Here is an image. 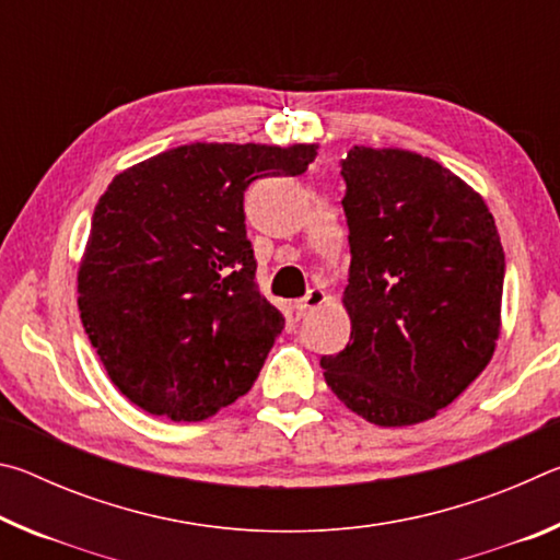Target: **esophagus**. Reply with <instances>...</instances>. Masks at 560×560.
<instances>
[{"label":"esophagus","instance_id":"esophagus-1","mask_svg":"<svg viewBox=\"0 0 560 560\" xmlns=\"http://www.w3.org/2000/svg\"><path fill=\"white\" fill-rule=\"evenodd\" d=\"M324 301H326V293H324V291H320V289H311V291L306 293V296L296 301V316H299V318L308 316L311 311L318 308Z\"/></svg>","mask_w":560,"mask_h":560}]
</instances>
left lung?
Segmentation results:
<instances>
[{
	"label": "left lung",
	"instance_id": "1",
	"mask_svg": "<svg viewBox=\"0 0 560 560\" xmlns=\"http://www.w3.org/2000/svg\"><path fill=\"white\" fill-rule=\"evenodd\" d=\"M346 183L350 343L320 358L330 390L381 428L430 420L485 371L504 249L485 200L407 150L353 148Z\"/></svg>",
	"mask_w": 560,
	"mask_h": 560
}]
</instances>
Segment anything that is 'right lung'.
Masks as SVG:
<instances>
[{
    "instance_id": "obj_1",
    "label": "right lung",
    "mask_w": 560,
    "mask_h": 560,
    "mask_svg": "<svg viewBox=\"0 0 560 560\" xmlns=\"http://www.w3.org/2000/svg\"><path fill=\"white\" fill-rule=\"evenodd\" d=\"M316 145L192 143L113 177L79 269L83 328L140 410L200 422L249 393L283 318L257 287L244 192Z\"/></svg>"
}]
</instances>
